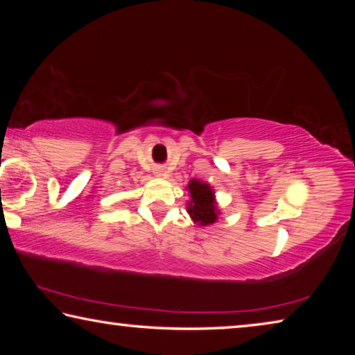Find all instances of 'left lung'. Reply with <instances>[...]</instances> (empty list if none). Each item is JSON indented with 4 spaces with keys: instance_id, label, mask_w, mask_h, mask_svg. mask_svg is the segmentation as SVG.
<instances>
[{
    "instance_id": "obj_1",
    "label": "left lung",
    "mask_w": 355,
    "mask_h": 355,
    "mask_svg": "<svg viewBox=\"0 0 355 355\" xmlns=\"http://www.w3.org/2000/svg\"><path fill=\"white\" fill-rule=\"evenodd\" d=\"M191 192V203L188 207V213L191 214L192 220L199 225L214 224L218 219V211L214 205V196L211 188L207 183L191 180L188 184Z\"/></svg>"
}]
</instances>
